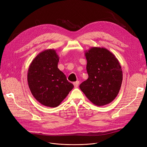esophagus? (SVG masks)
I'll use <instances>...</instances> for the list:
<instances>
[{
  "label": "esophagus",
  "mask_w": 147,
  "mask_h": 147,
  "mask_svg": "<svg viewBox=\"0 0 147 147\" xmlns=\"http://www.w3.org/2000/svg\"><path fill=\"white\" fill-rule=\"evenodd\" d=\"M73 84H74V87H75V88L78 87V84H79V81H76V82H73Z\"/></svg>",
  "instance_id": "esophagus-1"
}]
</instances>
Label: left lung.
I'll return each instance as SVG.
<instances>
[{"mask_svg": "<svg viewBox=\"0 0 147 147\" xmlns=\"http://www.w3.org/2000/svg\"><path fill=\"white\" fill-rule=\"evenodd\" d=\"M85 56L88 78L80 88L95 105H106L115 99L121 86L123 72L119 61L105 48L91 47Z\"/></svg>", "mask_w": 147, "mask_h": 147, "instance_id": "left-lung-1", "label": "left lung"}]
</instances>
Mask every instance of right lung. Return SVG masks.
Listing matches in <instances>:
<instances>
[{
	"label": "right lung",
	"instance_id": "right-lung-1",
	"mask_svg": "<svg viewBox=\"0 0 147 147\" xmlns=\"http://www.w3.org/2000/svg\"><path fill=\"white\" fill-rule=\"evenodd\" d=\"M59 57L53 49L39 53L29 66L27 81L34 97L42 105L58 107L74 86L57 67Z\"/></svg>",
	"mask_w": 147,
	"mask_h": 147
}]
</instances>
